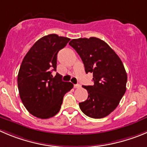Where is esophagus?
Segmentation results:
<instances>
[{"label":"esophagus","mask_w":147,"mask_h":147,"mask_svg":"<svg viewBox=\"0 0 147 147\" xmlns=\"http://www.w3.org/2000/svg\"><path fill=\"white\" fill-rule=\"evenodd\" d=\"M74 88H80V85L75 84L74 85Z\"/></svg>","instance_id":"34e87169"}]
</instances>
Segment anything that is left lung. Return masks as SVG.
Here are the masks:
<instances>
[{"label": "left lung", "instance_id": "left-lung-1", "mask_svg": "<svg viewBox=\"0 0 147 147\" xmlns=\"http://www.w3.org/2000/svg\"><path fill=\"white\" fill-rule=\"evenodd\" d=\"M79 54L86 73H93L94 86H83L88 98L79 103L82 112L91 118H103L118 106L126 90L127 73L120 57L99 38L73 39L69 42Z\"/></svg>", "mask_w": 147, "mask_h": 147}]
</instances>
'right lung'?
<instances>
[{
	"label": "right lung",
	"mask_w": 147,
	"mask_h": 147,
	"mask_svg": "<svg viewBox=\"0 0 147 147\" xmlns=\"http://www.w3.org/2000/svg\"><path fill=\"white\" fill-rule=\"evenodd\" d=\"M70 39L50 34L40 38L29 50L20 66L17 83L20 96L30 114L40 119L53 117L60 110L64 94L73 88L57 73V53Z\"/></svg>",
	"instance_id": "1"
}]
</instances>
